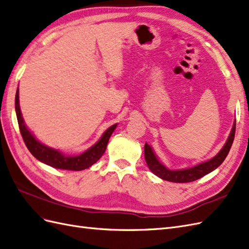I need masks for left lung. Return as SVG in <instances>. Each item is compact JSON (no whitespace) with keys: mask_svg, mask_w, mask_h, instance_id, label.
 I'll return each mask as SVG.
<instances>
[{"mask_svg":"<svg viewBox=\"0 0 249 249\" xmlns=\"http://www.w3.org/2000/svg\"><path fill=\"white\" fill-rule=\"evenodd\" d=\"M235 132H236V122L233 123L232 129L231 131L228 141L225 142L224 146L214 158L206 162H202L198 165H195L193 167L179 169V170H170L165 167L164 165L158 160V158L156 157L152 147H150L147 143H145L144 157H145L146 164L149 170L153 173H155L157 177L161 178L162 179L169 180V182H173V183L193 182V180H196L202 178L203 176H206L208 173L215 170L218 166H220L225 158H227L230 149L231 147L233 138H235Z\"/></svg>","mask_w":249,"mask_h":249,"instance_id":"1","label":"left lung"}]
</instances>
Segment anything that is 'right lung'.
I'll list each match as a JSON object with an SVG mask.
<instances>
[{"mask_svg": "<svg viewBox=\"0 0 249 249\" xmlns=\"http://www.w3.org/2000/svg\"><path fill=\"white\" fill-rule=\"evenodd\" d=\"M16 112L18 117V123L19 126V131L25 141V144L28 149L37 160L40 162L50 165V166L58 168V169H66V170H74L79 171L89 168L93 165L100 158L104 155L106 150L109 138L112 133L116 129L117 124L111 125L109 129L103 134L101 139L97 141L93 146L87 149L86 152L79 156H67L57 149L49 147L42 144L41 142L37 140L34 135L28 130L24 123V118L21 116V112L19 108V100H18V89L16 94Z\"/></svg>", "mask_w": 249, "mask_h": 249, "instance_id": "1", "label": "right lung"}]
</instances>
